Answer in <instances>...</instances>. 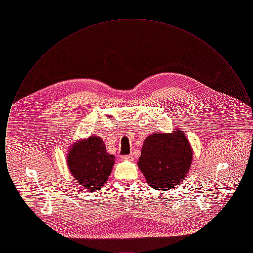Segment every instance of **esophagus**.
I'll use <instances>...</instances> for the list:
<instances>
[{
    "label": "esophagus",
    "mask_w": 253,
    "mask_h": 253,
    "mask_svg": "<svg viewBox=\"0 0 253 253\" xmlns=\"http://www.w3.org/2000/svg\"><path fill=\"white\" fill-rule=\"evenodd\" d=\"M132 155H127V156H122L121 159H123V160H130V159H132Z\"/></svg>",
    "instance_id": "34e87169"
}]
</instances>
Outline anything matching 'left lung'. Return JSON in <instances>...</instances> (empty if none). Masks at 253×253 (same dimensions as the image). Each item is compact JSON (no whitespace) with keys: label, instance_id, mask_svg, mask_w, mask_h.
I'll return each instance as SVG.
<instances>
[{"label":"left lung","instance_id":"obj_1","mask_svg":"<svg viewBox=\"0 0 253 253\" xmlns=\"http://www.w3.org/2000/svg\"><path fill=\"white\" fill-rule=\"evenodd\" d=\"M193 161V149L182 130L152 133L144 140L137 165L149 186L169 191L184 180Z\"/></svg>","mask_w":253,"mask_h":253}]
</instances>
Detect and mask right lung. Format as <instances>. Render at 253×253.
<instances>
[{
    "instance_id": "right-lung-1",
    "label": "right lung",
    "mask_w": 253,
    "mask_h": 253,
    "mask_svg": "<svg viewBox=\"0 0 253 253\" xmlns=\"http://www.w3.org/2000/svg\"><path fill=\"white\" fill-rule=\"evenodd\" d=\"M115 164L103 140L96 135L74 143L67 155V165L75 180L86 191H98L106 183Z\"/></svg>"
}]
</instances>
